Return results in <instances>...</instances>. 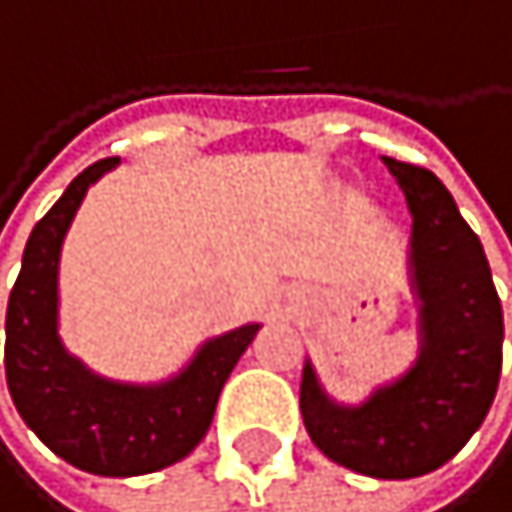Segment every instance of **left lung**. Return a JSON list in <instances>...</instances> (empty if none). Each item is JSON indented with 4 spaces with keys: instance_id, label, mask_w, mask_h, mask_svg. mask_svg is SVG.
Segmentation results:
<instances>
[{
    "instance_id": "1",
    "label": "left lung",
    "mask_w": 512,
    "mask_h": 512,
    "mask_svg": "<svg viewBox=\"0 0 512 512\" xmlns=\"http://www.w3.org/2000/svg\"><path fill=\"white\" fill-rule=\"evenodd\" d=\"M411 209V288L420 303L417 363L363 405L333 402L312 363L300 411L315 447L366 477L408 480L450 462L486 420L501 378L504 312L486 251L444 182L384 158Z\"/></svg>"
}]
</instances>
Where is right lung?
<instances>
[{"mask_svg": "<svg viewBox=\"0 0 512 512\" xmlns=\"http://www.w3.org/2000/svg\"><path fill=\"white\" fill-rule=\"evenodd\" d=\"M119 158L89 164L32 227L5 315V378L23 423L68 465L137 477L185 459L206 435L218 393L261 324L200 345L161 384H119L89 372L59 339L62 239L89 191Z\"/></svg>", "mask_w": 512, "mask_h": 512, "instance_id": "obj_1", "label": "right lung"}]
</instances>
